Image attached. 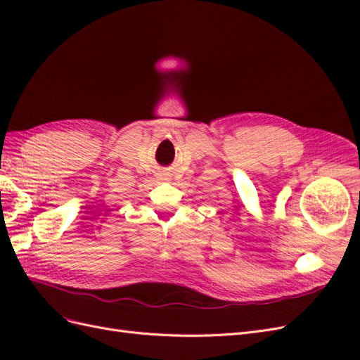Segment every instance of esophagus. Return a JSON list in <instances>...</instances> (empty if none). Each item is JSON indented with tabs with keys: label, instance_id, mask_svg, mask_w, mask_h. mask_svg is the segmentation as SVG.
<instances>
[{
	"label": "esophagus",
	"instance_id": "esophagus-1",
	"mask_svg": "<svg viewBox=\"0 0 360 360\" xmlns=\"http://www.w3.org/2000/svg\"><path fill=\"white\" fill-rule=\"evenodd\" d=\"M160 179H165V180H167V176H165V174H163V176H162Z\"/></svg>",
	"mask_w": 360,
	"mask_h": 360
}]
</instances>
